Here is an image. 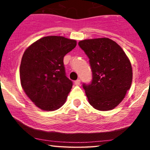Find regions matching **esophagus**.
<instances>
[{
    "label": "esophagus",
    "instance_id": "esophagus-1",
    "mask_svg": "<svg viewBox=\"0 0 150 150\" xmlns=\"http://www.w3.org/2000/svg\"><path fill=\"white\" fill-rule=\"evenodd\" d=\"M80 84V80H75V85H79Z\"/></svg>",
    "mask_w": 150,
    "mask_h": 150
}]
</instances>
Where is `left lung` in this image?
<instances>
[{
	"label": "left lung",
	"instance_id": "left-lung-1",
	"mask_svg": "<svg viewBox=\"0 0 150 150\" xmlns=\"http://www.w3.org/2000/svg\"><path fill=\"white\" fill-rule=\"evenodd\" d=\"M78 44L88 56L92 72V82L82 85L89 103L99 111L113 109L131 86L130 60L122 48L108 38L85 39Z\"/></svg>",
	"mask_w": 150,
	"mask_h": 150
}]
</instances>
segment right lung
<instances>
[{
	"mask_svg": "<svg viewBox=\"0 0 150 150\" xmlns=\"http://www.w3.org/2000/svg\"><path fill=\"white\" fill-rule=\"evenodd\" d=\"M76 40L61 36L41 38L25 50L20 68L24 92L37 107L51 111L66 101L73 82L65 75L63 58Z\"/></svg>",
	"mask_w": 150,
	"mask_h": 150,
	"instance_id": "1",
	"label": "right lung"
}]
</instances>
